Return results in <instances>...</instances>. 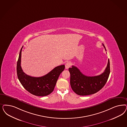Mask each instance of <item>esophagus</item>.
Here are the masks:
<instances>
[{"label": "esophagus", "mask_w": 127, "mask_h": 127, "mask_svg": "<svg viewBox=\"0 0 127 127\" xmlns=\"http://www.w3.org/2000/svg\"><path fill=\"white\" fill-rule=\"evenodd\" d=\"M71 65V64L70 62H67V63H66L65 65V68L66 69H69L70 67V66Z\"/></svg>", "instance_id": "1"}]
</instances>
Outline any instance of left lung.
<instances>
[{"instance_id": "8db88e82", "label": "left lung", "mask_w": 127, "mask_h": 127, "mask_svg": "<svg viewBox=\"0 0 127 127\" xmlns=\"http://www.w3.org/2000/svg\"><path fill=\"white\" fill-rule=\"evenodd\" d=\"M102 44L106 51L105 46ZM69 71L70 75V86L76 94L81 96L94 94L101 89L107 81L110 71V62L108 59L106 69L98 76H86L74 66L69 68Z\"/></svg>"}]
</instances>
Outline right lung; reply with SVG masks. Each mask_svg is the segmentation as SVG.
Listing matches in <instances>:
<instances>
[{
  "label": "right lung",
  "mask_w": 127,
  "mask_h": 127,
  "mask_svg": "<svg viewBox=\"0 0 127 127\" xmlns=\"http://www.w3.org/2000/svg\"><path fill=\"white\" fill-rule=\"evenodd\" d=\"M21 48L17 63V73L18 79L25 89L30 94L37 96H45L53 91L57 79L64 70V65L55 67L49 73L41 77H33L23 72L21 67Z\"/></svg>",
  "instance_id": "right-lung-1"
}]
</instances>
